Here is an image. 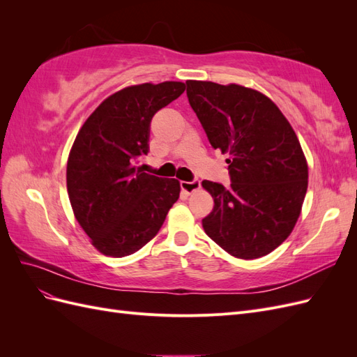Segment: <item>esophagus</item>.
Returning a JSON list of instances; mask_svg holds the SVG:
<instances>
[{
    "mask_svg": "<svg viewBox=\"0 0 357 357\" xmlns=\"http://www.w3.org/2000/svg\"><path fill=\"white\" fill-rule=\"evenodd\" d=\"M181 190L186 193H193L197 192L201 188V181L199 180H193V181H180Z\"/></svg>",
    "mask_w": 357,
    "mask_h": 357,
    "instance_id": "1",
    "label": "esophagus"
}]
</instances>
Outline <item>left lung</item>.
<instances>
[{"label":"left lung","instance_id":"left-lung-1","mask_svg":"<svg viewBox=\"0 0 357 357\" xmlns=\"http://www.w3.org/2000/svg\"><path fill=\"white\" fill-rule=\"evenodd\" d=\"M189 104L214 149L228 153L231 185L202 181L214 199L202 228L238 259L262 257L294 231L308 188L299 139L266 95L245 86L188 80Z\"/></svg>","mask_w":357,"mask_h":357}]
</instances>
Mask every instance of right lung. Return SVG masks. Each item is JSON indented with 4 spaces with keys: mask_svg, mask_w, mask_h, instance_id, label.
Wrapping results in <instances>:
<instances>
[{
    "mask_svg": "<svg viewBox=\"0 0 357 357\" xmlns=\"http://www.w3.org/2000/svg\"><path fill=\"white\" fill-rule=\"evenodd\" d=\"M181 82L128 86L86 119L67 162L74 218L100 253L132 255L159 232L178 197L180 181L137 168L149 152L150 121L185 92Z\"/></svg>",
    "mask_w": 357,
    "mask_h": 357,
    "instance_id": "right-lung-1",
    "label": "right lung"
}]
</instances>
